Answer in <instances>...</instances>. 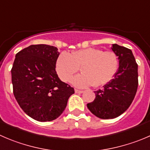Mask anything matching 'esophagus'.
Segmentation results:
<instances>
[{
  "label": "esophagus",
  "instance_id": "1",
  "mask_svg": "<svg viewBox=\"0 0 150 150\" xmlns=\"http://www.w3.org/2000/svg\"><path fill=\"white\" fill-rule=\"evenodd\" d=\"M75 93H77V94H82V93L83 92V91H82V90H78V89H75Z\"/></svg>",
  "mask_w": 150,
  "mask_h": 150
}]
</instances>
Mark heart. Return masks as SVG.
I'll use <instances>...</instances> for the list:
<instances>
[{
  "mask_svg": "<svg viewBox=\"0 0 150 150\" xmlns=\"http://www.w3.org/2000/svg\"><path fill=\"white\" fill-rule=\"evenodd\" d=\"M81 67L82 74L74 77L71 83L79 88L93 85L94 87L104 86L115 76L119 67L117 55L111 50L89 48L63 53L56 61V69L61 80L69 81L71 77Z\"/></svg>",
  "mask_w": 150,
  "mask_h": 150,
  "instance_id": "b5f03b06",
  "label": "heart"
}]
</instances>
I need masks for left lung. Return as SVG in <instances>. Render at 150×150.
Wrapping results in <instances>:
<instances>
[{"mask_svg":"<svg viewBox=\"0 0 150 150\" xmlns=\"http://www.w3.org/2000/svg\"><path fill=\"white\" fill-rule=\"evenodd\" d=\"M112 50L119 59V69L103 89L94 91L95 99L87 104L94 115L103 120L114 119L131 105L138 88V64L131 50L114 44Z\"/></svg>","mask_w":150,"mask_h":150,"instance_id":"1","label":"left lung"}]
</instances>
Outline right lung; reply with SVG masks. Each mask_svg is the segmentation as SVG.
I'll use <instances>...</instances> for the list:
<instances>
[{"label": "right lung", "instance_id": "obj_1", "mask_svg": "<svg viewBox=\"0 0 150 150\" xmlns=\"http://www.w3.org/2000/svg\"><path fill=\"white\" fill-rule=\"evenodd\" d=\"M58 48L33 45L16 54L11 68L14 97L23 111L39 122L56 120L66 108L72 87L59 79Z\"/></svg>", "mask_w": 150, "mask_h": 150}]
</instances>
